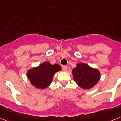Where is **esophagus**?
Listing matches in <instances>:
<instances>
[{"instance_id": "esophagus-1", "label": "esophagus", "mask_w": 121, "mask_h": 121, "mask_svg": "<svg viewBox=\"0 0 121 121\" xmlns=\"http://www.w3.org/2000/svg\"><path fill=\"white\" fill-rule=\"evenodd\" d=\"M62 69H63V71H67L68 66H63Z\"/></svg>"}]
</instances>
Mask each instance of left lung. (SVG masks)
Here are the masks:
<instances>
[{"instance_id":"left-lung-1","label":"left lung","mask_w":121,"mask_h":121,"mask_svg":"<svg viewBox=\"0 0 121 121\" xmlns=\"http://www.w3.org/2000/svg\"><path fill=\"white\" fill-rule=\"evenodd\" d=\"M75 82L83 89H90L97 84L100 78L99 70L87 64L80 63L72 70Z\"/></svg>"}]
</instances>
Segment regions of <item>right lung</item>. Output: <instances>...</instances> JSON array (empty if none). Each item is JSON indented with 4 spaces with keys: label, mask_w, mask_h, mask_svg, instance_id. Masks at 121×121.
<instances>
[{
    "label": "right lung",
    "mask_w": 121,
    "mask_h": 121,
    "mask_svg": "<svg viewBox=\"0 0 121 121\" xmlns=\"http://www.w3.org/2000/svg\"><path fill=\"white\" fill-rule=\"evenodd\" d=\"M61 69L59 65H51L48 62H44L39 66L28 70L27 77L35 88L44 89L52 83L55 73Z\"/></svg>",
    "instance_id": "right-lung-1"
}]
</instances>
